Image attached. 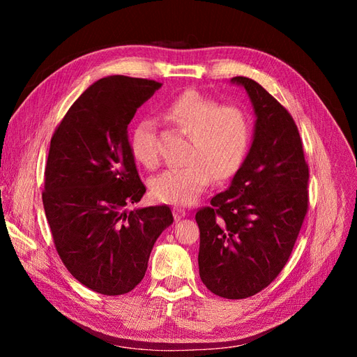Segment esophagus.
<instances>
[{"label":"esophagus","instance_id":"esophagus-1","mask_svg":"<svg viewBox=\"0 0 357 357\" xmlns=\"http://www.w3.org/2000/svg\"><path fill=\"white\" fill-rule=\"evenodd\" d=\"M172 213H174V219H176V220H181L183 218H186V215H188V213H186L185 210L178 208V207L172 208Z\"/></svg>","mask_w":357,"mask_h":357}]
</instances>
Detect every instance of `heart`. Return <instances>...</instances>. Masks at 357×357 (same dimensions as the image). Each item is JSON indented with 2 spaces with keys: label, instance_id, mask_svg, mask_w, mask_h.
I'll list each match as a JSON object with an SVG mask.
<instances>
[{
  "label": "heart",
  "instance_id": "obj_1",
  "mask_svg": "<svg viewBox=\"0 0 357 357\" xmlns=\"http://www.w3.org/2000/svg\"><path fill=\"white\" fill-rule=\"evenodd\" d=\"M164 116L189 137L186 165L168 168L150 180L152 197L172 205H190L214 180L234 177L243 167L252 142L248 114L235 105H222L197 91L181 93L171 101ZM131 153L139 164H158L156 125L143 119L129 134Z\"/></svg>",
  "mask_w": 357,
  "mask_h": 357
}]
</instances>
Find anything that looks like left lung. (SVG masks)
<instances>
[{
	"label": "left lung",
	"instance_id": "8db88e82",
	"mask_svg": "<svg viewBox=\"0 0 357 357\" xmlns=\"http://www.w3.org/2000/svg\"><path fill=\"white\" fill-rule=\"evenodd\" d=\"M255 112L252 146L229 188L199 210V277L214 295L253 296L280 274L308 210V165L294 119L261 84L234 77Z\"/></svg>",
	"mask_w": 357,
	"mask_h": 357
}]
</instances>
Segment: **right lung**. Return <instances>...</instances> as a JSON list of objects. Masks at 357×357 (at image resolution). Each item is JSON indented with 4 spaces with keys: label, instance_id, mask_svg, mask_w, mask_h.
<instances>
[{
    "label": "right lung",
    "instance_id": "add662e5",
    "mask_svg": "<svg viewBox=\"0 0 357 357\" xmlns=\"http://www.w3.org/2000/svg\"><path fill=\"white\" fill-rule=\"evenodd\" d=\"M155 80L109 75L75 101L50 139L43 205L59 257L74 278L116 296L142 282L150 252L174 222L168 205L138 207L146 186L128 139Z\"/></svg>",
    "mask_w": 357,
    "mask_h": 357
}]
</instances>
